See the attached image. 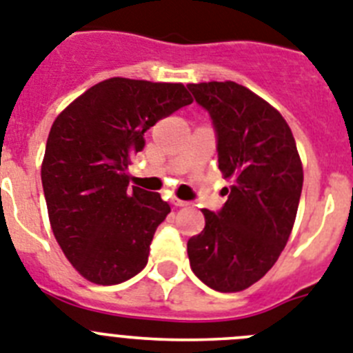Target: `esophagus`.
Segmentation results:
<instances>
[{"label":"esophagus","instance_id":"obj_1","mask_svg":"<svg viewBox=\"0 0 353 353\" xmlns=\"http://www.w3.org/2000/svg\"><path fill=\"white\" fill-rule=\"evenodd\" d=\"M172 204L176 208H185V206H188V202L186 201H181V199H177V197H174L172 199Z\"/></svg>","mask_w":353,"mask_h":353}]
</instances>
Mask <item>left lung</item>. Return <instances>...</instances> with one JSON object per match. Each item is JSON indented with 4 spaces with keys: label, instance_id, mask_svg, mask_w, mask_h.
I'll list each match as a JSON object with an SVG mask.
<instances>
[{
    "label": "left lung",
    "instance_id": "obj_1",
    "mask_svg": "<svg viewBox=\"0 0 353 353\" xmlns=\"http://www.w3.org/2000/svg\"><path fill=\"white\" fill-rule=\"evenodd\" d=\"M219 137V168L231 181L219 214L188 240L190 266L206 286L243 291L265 277L286 247L304 170L290 125L263 97L234 81L190 83Z\"/></svg>",
    "mask_w": 353,
    "mask_h": 353
}]
</instances>
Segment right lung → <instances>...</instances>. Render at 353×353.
I'll list each match as a JSON object with an SVG mask.
<instances>
[{"label":"right lung","instance_id":"obj_1","mask_svg":"<svg viewBox=\"0 0 353 353\" xmlns=\"http://www.w3.org/2000/svg\"><path fill=\"white\" fill-rule=\"evenodd\" d=\"M192 101L183 83L110 78L54 119L41 168L49 223L90 283H124L147 265L170 206L154 192L128 190L125 170L145 145L143 133Z\"/></svg>","mask_w":353,"mask_h":353}]
</instances>
